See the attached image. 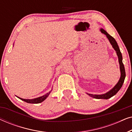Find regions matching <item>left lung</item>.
I'll return each instance as SVG.
<instances>
[{
	"mask_svg": "<svg viewBox=\"0 0 132 132\" xmlns=\"http://www.w3.org/2000/svg\"><path fill=\"white\" fill-rule=\"evenodd\" d=\"M100 31L102 33L104 34V35H106V37L108 38V39H109L110 43H111L112 47L114 48V50L116 51L117 55L118 56V61L119 64H120V72H121V77L120 78V80L117 83L116 85L113 87L112 89L110 90L109 91H108V93H106L104 94H101V95H96V94H88L90 97H93L94 98L97 99H108L111 97H113V95H115L116 94L118 93L119 90L121 89V88L122 87V84H123L124 79L126 77V72H125V68H124V66L123 63H122V54L121 53L120 48H119L118 45L117 44V41H115V39L113 38L109 35L106 30H104L103 29H100Z\"/></svg>",
	"mask_w": 132,
	"mask_h": 132,
	"instance_id": "8db88e82",
	"label": "left lung"
}]
</instances>
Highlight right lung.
Wrapping results in <instances>:
<instances>
[{"mask_svg":"<svg viewBox=\"0 0 132 132\" xmlns=\"http://www.w3.org/2000/svg\"><path fill=\"white\" fill-rule=\"evenodd\" d=\"M51 91H50V92H48V93H47V94H46L45 95H43V96L38 97V98H34V99H23V98H20V97H17L19 98L20 99V100L24 101V102H26V103H28L37 104V103H39L43 102L44 100H46V98L48 96V95L50 94Z\"/></svg>","mask_w":132,"mask_h":132,"instance_id":"obj_1","label":"right lung"}]
</instances>
